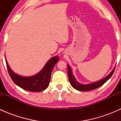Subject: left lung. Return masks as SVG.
I'll use <instances>...</instances> for the list:
<instances>
[{
    "label": "left lung",
    "mask_w": 121,
    "mask_h": 121,
    "mask_svg": "<svg viewBox=\"0 0 121 121\" xmlns=\"http://www.w3.org/2000/svg\"><path fill=\"white\" fill-rule=\"evenodd\" d=\"M67 68H68V79H69V82L70 84L71 85V86H73L74 88H75V90H78V91H91V90H94V89L98 88L99 86H102L111 77L112 75L113 72H114L115 69V67L113 68L111 72L110 73V74L109 75H107L106 77H105L104 78L102 79V80H99V81H97V82H92L91 84H82L80 83L79 82H78L77 81V80L75 79V77L73 75V73H72V69L69 67V65H67Z\"/></svg>",
    "instance_id": "left-lung-1"
}]
</instances>
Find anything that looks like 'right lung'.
Returning a JSON list of instances; mask_svg holds the SVG:
<instances>
[{
    "label": "right lung",
    "mask_w": 121,
    "mask_h": 121,
    "mask_svg": "<svg viewBox=\"0 0 121 121\" xmlns=\"http://www.w3.org/2000/svg\"><path fill=\"white\" fill-rule=\"evenodd\" d=\"M5 60L9 74L14 83L26 91L40 92L46 90L48 86L52 71L59 58L58 56L51 58L39 73L29 77L22 76L14 73L9 65L6 57Z\"/></svg>",
    "instance_id": "obj_1"
}]
</instances>
